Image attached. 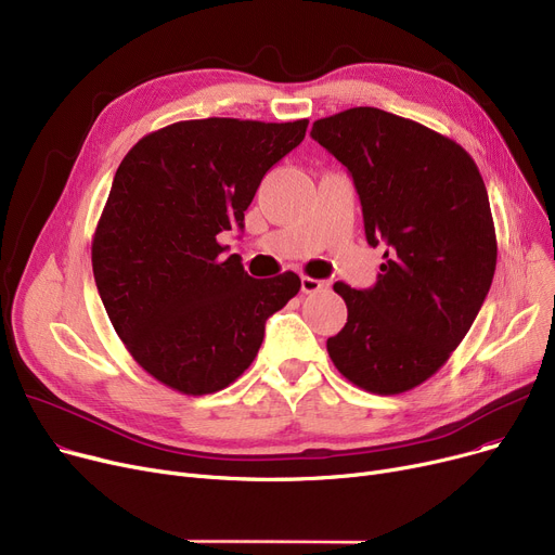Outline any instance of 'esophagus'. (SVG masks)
Wrapping results in <instances>:
<instances>
[{
  "label": "esophagus",
  "instance_id": "esophagus-1",
  "mask_svg": "<svg viewBox=\"0 0 555 555\" xmlns=\"http://www.w3.org/2000/svg\"><path fill=\"white\" fill-rule=\"evenodd\" d=\"M324 287H328V283H326V281L310 279V276H301V289H304L306 295H314V293H319V289H324Z\"/></svg>",
  "mask_w": 555,
  "mask_h": 555
}]
</instances>
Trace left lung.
<instances>
[{
    "instance_id": "1",
    "label": "left lung",
    "mask_w": 555,
    "mask_h": 555,
    "mask_svg": "<svg viewBox=\"0 0 555 555\" xmlns=\"http://www.w3.org/2000/svg\"><path fill=\"white\" fill-rule=\"evenodd\" d=\"M310 134L351 172L366 241L385 247L373 287L333 285L348 319L328 356L364 391H410L450 360L494 276L481 172L456 141L377 107L326 116Z\"/></svg>"
}]
</instances>
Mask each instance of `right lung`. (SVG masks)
I'll return each instance as SVG.
<instances>
[{
	"label": "right lung",
	"instance_id": "right-lung-1",
	"mask_svg": "<svg viewBox=\"0 0 555 555\" xmlns=\"http://www.w3.org/2000/svg\"><path fill=\"white\" fill-rule=\"evenodd\" d=\"M308 119L178 121L139 139L116 168L92 268L109 322L162 385L204 396L254 362L268 317L301 279H254L218 233L245 227L266 172L304 141Z\"/></svg>",
	"mask_w": 555,
	"mask_h": 555
}]
</instances>
